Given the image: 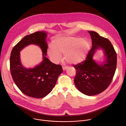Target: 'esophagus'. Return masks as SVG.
<instances>
[{
    "label": "esophagus",
    "instance_id": "obj_1",
    "mask_svg": "<svg viewBox=\"0 0 126 126\" xmlns=\"http://www.w3.org/2000/svg\"><path fill=\"white\" fill-rule=\"evenodd\" d=\"M62 68H63V70H66L67 69V67L63 66V67H62Z\"/></svg>",
    "mask_w": 126,
    "mask_h": 126
}]
</instances>
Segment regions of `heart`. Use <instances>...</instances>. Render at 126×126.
<instances>
[{
	"instance_id": "1",
	"label": "heart",
	"mask_w": 126,
	"mask_h": 126,
	"mask_svg": "<svg viewBox=\"0 0 126 126\" xmlns=\"http://www.w3.org/2000/svg\"><path fill=\"white\" fill-rule=\"evenodd\" d=\"M52 47L48 49V54L55 62H59L61 59V54H63L67 62L77 64L86 58L91 48V43L85 38L58 37L53 39Z\"/></svg>"
}]
</instances>
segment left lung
Masks as SVG:
<instances>
[{"instance_id":"left-lung-1","label":"left lung","mask_w":126,"mask_h":126,"mask_svg":"<svg viewBox=\"0 0 126 126\" xmlns=\"http://www.w3.org/2000/svg\"><path fill=\"white\" fill-rule=\"evenodd\" d=\"M90 34L92 47L86 60L74 67L76 69L74 83L79 90L88 96L99 94L108 87L114 76L117 67V54L111 42L92 31ZM104 51L105 61L99 64L93 59L96 50Z\"/></svg>"}]
</instances>
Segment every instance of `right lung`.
I'll return each mask as SVG.
<instances>
[{
	"label": "right lung",
	"mask_w": 126,
	"mask_h": 126,
	"mask_svg": "<svg viewBox=\"0 0 126 126\" xmlns=\"http://www.w3.org/2000/svg\"><path fill=\"white\" fill-rule=\"evenodd\" d=\"M46 37L44 31L25 36L13 48L10 57V72L14 83L23 94L34 98H42L49 94L63 72L60 65L53 63L46 57L48 48ZM30 44L41 47L43 60L33 68H26L21 64L20 51Z\"/></svg>",
	"instance_id": "1"
}]
</instances>
